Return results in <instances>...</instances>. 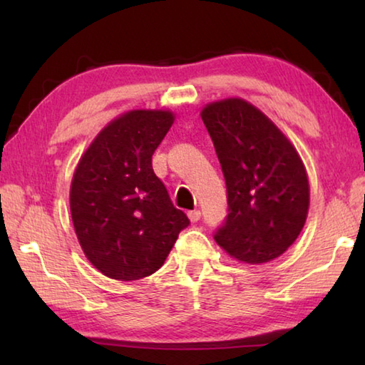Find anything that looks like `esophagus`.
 <instances>
[{
  "instance_id": "34e87169",
  "label": "esophagus",
  "mask_w": 365,
  "mask_h": 365,
  "mask_svg": "<svg viewBox=\"0 0 365 365\" xmlns=\"http://www.w3.org/2000/svg\"><path fill=\"white\" fill-rule=\"evenodd\" d=\"M188 219L191 222H197L201 219V211H197V209H195V211H190L188 212Z\"/></svg>"
}]
</instances>
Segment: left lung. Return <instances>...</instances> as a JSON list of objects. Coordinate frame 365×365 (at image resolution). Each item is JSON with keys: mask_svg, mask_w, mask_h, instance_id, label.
Segmentation results:
<instances>
[{"mask_svg": "<svg viewBox=\"0 0 365 365\" xmlns=\"http://www.w3.org/2000/svg\"><path fill=\"white\" fill-rule=\"evenodd\" d=\"M201 119L227 187V215L215 242L235 259L267 262L304 227L309 182L299 154L274 122L240 98L212 103Z\"/></svg>", "mask_w": 365, "mask_h": 365, "instance_id": "obj_1", "label": "left lung"}]
</instances>
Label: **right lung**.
Wrapping results in <instances>:
<instances>
[{
  "mask_svg": "<svg viewBox=\"0 0 365 365\" xmlns=\"http://www.w3.org/2000/svg\"><path fill=\"white\" fill-rule=\"evenodd\" d=\"M172 123L169 110L123 114L98 135L73 174V228L88 261L110 279L154 274L190 225L153 170Z\"/></svg>",
  "mask_w": 365,
  "mask_h": 365,
  "instance_id": "right-lung-1",
  "label": "right lung"
}]
</instances>
